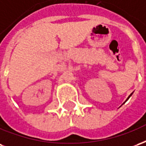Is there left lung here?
Listing matches in <instances>:
<instances>
[{
  "label": "left lung",
  "mask_w": 146,
  "mask_h": 146,
  "mask_svg": "<svg viewBox=\"0 0 146 146\" xmlns=\"http://www.w3.org/2000/svg\"><path fill=\"white\" fill-rule=\"evenodd\" d=\"M131 95H132V94H131V95H129V97H128V98H127V99H128V98H130V97H131ZM127 100H126V101H127Z\"/></svg>",
  "instance_id": "left-lung-1"
}]
</instances>
